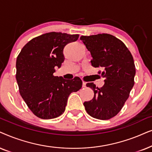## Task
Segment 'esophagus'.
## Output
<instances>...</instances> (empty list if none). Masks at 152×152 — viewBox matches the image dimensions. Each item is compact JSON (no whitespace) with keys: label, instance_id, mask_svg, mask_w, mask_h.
Here are the masks:
<instances>
[{"label":"esophagus","instance_id":"1","mask_svg":"<svg viewBox=\"0 0 152 152\" xmlns=\"http://www.w3.org/2000/svg\"><path fill=\"white\" fill-rule=\"evenodd\" d=\"M83 88H86V83H85V82H83Z\"/></svg>","mask_w":152,"mask_h":152}]
</instances>
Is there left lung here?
<instances>
[{
  "instance_id": "1",
  "label": "left lung",
  "mask_w": 152,
  "mask_h": 152,
  "mask_svg": "<svg viewBox=\"0 0 152 152\" xmlns=\"http://www.w3.org/2000/svg\"><path fill=\"white\" fill-rule=\"evenodd\" d=\"M80 39L90 52L92 66L103 68L102 76L105 79L100 88L94 83L86 84L94 95L92 100L84 102L85 108L94 118L109 120L121 110L134 86L133 56L120 39L110 34L81 36Z\"/></svg>"
}]
</instances>
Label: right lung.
<instances>
[{"label":"right lung","instance_id":"obj_1","mask_svg":"<svg viewBox=\"0 0 152 152\" xmlns=\"http://www.w3.org/2000/svg\"><path fill=\"white\" fill-rule=\"evenodd\" d=\"M78 37L48 32L28 42L18 56L16 78L19 93L30 110L39 118L48 120L61 115L69 94L82 88L79 77L65 80L53 75L55 67L60 68L64 60V46Z\"/></svg>","mask_w":152,"mask_h":152}]
</instances>
